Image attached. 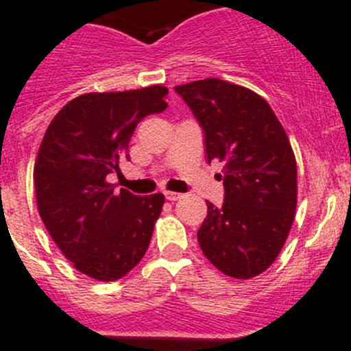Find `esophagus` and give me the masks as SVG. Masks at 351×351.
I'll return each mask as SVG.
<instances>
[{
	"label": "esophagus",
	"instance_id": "obj_1",
	"mask_svg": "<svg viewBox=\"0 0 351 351\" xmlns=\"http://www.w3.org/2000/svg\"><path fill=\"white\" fill-rule=\"evenodd\" d=\"M165 197H166V200L175 202V200H178V198H182V193H176V192H165Z\"/></svg>",
	"mask_w": 351,
	"mask_h": 351
}]
</instances>
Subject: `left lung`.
<instances>
[{
    "label": "left lung",
    "instance_id": "1",
    "mask_svg": "<svg viewBox=\"0 0 351 351\" xmlns=\"http://www.w3.org/2000/svg\"><path fill=\"white\" fill-rule=\"evenodd\" d=\"M192 110L207 161L224 165V204L207 202L198 244L222 274L251 278L285 244L297 207V166L270 105L247 88L208 77L175 86Z\"/></svg>",
    "mask_w": 351,
    "mask_h": 351
}]
</instances>
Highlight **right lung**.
<instances>
[{"instance_id":"1","label":"right lung","mask_w":351,"mask_h":351,"mask_svg":"<svg viewBox=\"0 0 351 351\" xmlns=\"http://www.w3.org/2000/svg\"><path fill=\"white\" fill-rule=\"evenodd\" d=\"M166 95L159 84L81 95L45 130L34 169L38 214L62 254L88 277L119 280L146 254L165 197L119 192L107 176L129 159L137 123L168 107Z\"/></svg>"}]
</instances>
